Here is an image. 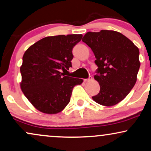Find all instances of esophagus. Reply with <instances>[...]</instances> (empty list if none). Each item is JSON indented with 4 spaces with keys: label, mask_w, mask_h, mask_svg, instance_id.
I'll list each match as a JSON object with an SVG mask.
<instances>
[{
    "label": "esophagus",
    "mask_w": 151,
    "mask_h": 151,
    "mask_svg": "<svg viewBox=\"0 0 151 151\" xmlns=\"http://www.w3.org/2000/svg\"><path fill=\"white\" fill-rule=\"evenodd\" d=\"M92 80H93V77H91V76H90L88 79H83V81H84V82H88V81H92Z\"/></svg>",
    "instance_id": "obj_1"
}]
</instances>
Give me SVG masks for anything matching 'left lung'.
I'll return each instance as SVG.
<instances>
[{
	"label": "left lung",
	"mask_w": 151,
	"mask_h": 151,
	"mask_svg": "<svg viewBox=\"0 0 151 151\" xmlns=\"http://www.w3.org/2000/svg\"><path fill=\"white\" fill-rule=\"evenodd\" d=\"M82 41L92 49L98 68L94 78L100 90L93 100L103 106L115 105L129 94L136 83L140 68L139 49L114 30L88 32Z\"/></svg>",
	"instance_id": "obj_1"
}]
</instances>
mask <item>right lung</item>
Here are the masks:
<instances>
[{
	"label": "right lung",
	"instance_id": "add662e5",
	"mask_svg": "<svg viewBox=\"0 0 151 151\" xmlns=\"http://www.w3.org/2000/svg\"><path fill=\"white\" fill-rule=\"evenodd\" d=\"M82 36L46 37L25 51L20 68L21 88L40 111L48 114L61 111L70 102L73 88L83 82L81 79L65 76L61 72L72 67V49Z\"/></svg>",
	"mask_w": 151,
	"mask_h": 151
}]
</instances>
